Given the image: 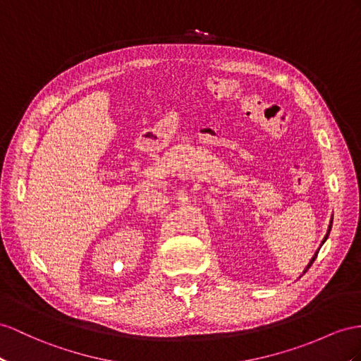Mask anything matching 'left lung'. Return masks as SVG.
I'll return each instance as SVG.
<instances>
[{
	"mask_svg": "<svg viewBox=\"0 0 361 361\" xmlns=\"http://www.w3.org/2000/svg\"><path fill=\"white\" fill-rule=\"evenodd\" d=\"M331 224H332V219H331ZM331 224H329V228H328V233H326V236H325V239H323V241H322V244H323V243H325V241H326V238H328V235H329V232H331ZM319 250H320V248H319ZM317 253H319V252H316V255H314V256H312V259H311V261H310V264H308V265H307V269H305V271H303V274H305V273H307V270H308V269H310V267H311V265H312V262H314V261H316V257H317Z\"/></svg>",
	"mask_w": 361,
	"mask_h": 361,
	"instance_id": "8db88e82",
	"label": "left lung"
}]
</instances>
